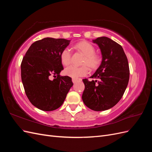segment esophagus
I'll use <instances>...</instances> for the list:
<instances>
[{"label":"esophagus","instance_id":"esophagus-1","mask_svg":"<svg viewBox=\"0 0 152 152\" xmlns=\"http://www.w3.org/2000/svg\"><path fill=\"white\" fill-rule=\"evenodd\" d=\"M78 81H81V79H78V78H73L72 79V82H73V83H75V82H77Z\"/></svg>","mask_w":152,"mask_h":152}]
</instances>
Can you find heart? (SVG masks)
I'll list each match as a JSON object with an SVG mask.
<instances>
[{
    "mask_svg": "<svg viewBox=\"0 0 152 152\" xmlns=\"http://www.w3.org/2000/svg\"><path fill=\"white\" fill-rule=\"evenodd\" d=\"M75 48L79 49L86 55L84 63L87 64L92 68L97 66L100 62V58L98 55L95 54V48L91 43L82 41L75 45ZM60 59L64 65H68L71 62L72 49L66 47L63 49L60 54ZM65 74L72 78L84 77L88 74L89 68L87 65L78 66L71 65L65 69Z\"/></svg>",
    "mask_w": 152,
    "mask_h": 152,
    "instance_id": "obj_1",
    "label": "heart"
}]
</instances>
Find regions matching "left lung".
<instances>
[{"label": "left lung", "mask_w": 152, "mask_h": 152, "mask_svg": "<svg viewBox=\"0 0 152 152\" xmlns=\"http://www.w3.org/2000/svg\"><path fill=\"white\" fill-rule=\"evenodd\" d=\"M102 54V61L90 78L83 79V102L94 111H104L114 107L122 98L129 80V67L122 47L107 37L93 40Z\"/></svg>", "instance_id": "1"}]
</instances>
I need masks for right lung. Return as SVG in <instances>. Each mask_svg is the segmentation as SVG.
Masks as SVG:
<instances>
[{
  "label": "right lung",
  "instance_id": "1",
  "mask_svg": "<svg viewBox=\"0 0 152 152\" xmlns=\"http://www.w3.org/2000/svg\"><path fill=\"white\" fill-rule=\"evenodd\" d=\"M70 42L44 38L32 44L23 58L21 76L26 95L32 104L43 111L60 107L73 84L70 77L59 75L63 70L60 54ZM52 75L57 77L51 81Z\"/></svg>",
  "mask_w": 152,
  "mask_h": 152
}]
</instances>
